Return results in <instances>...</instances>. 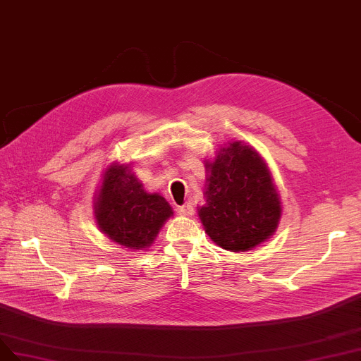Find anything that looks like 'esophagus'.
Here are the masks:
<instances>
[{
  "label": "esophagus",
  "mask_w": 361,
  "mask_h": 361,
  "mask_svg": "<svg viewBox=\"0 0 361 361\" xmlns=\"http://www.w3.org/2000/svg\"><path fill=\"white\" fill-rule=\"evenodd\" d=\"M177 212L180 216H192L193 214V207L190 204H184L177 207Z\"/></svg>",
  "instance_id": "34e87169"
}]
</instances>
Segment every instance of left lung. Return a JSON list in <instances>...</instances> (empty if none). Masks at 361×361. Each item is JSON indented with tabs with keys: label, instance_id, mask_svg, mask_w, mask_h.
Listing matches in <instances>:
<instances>
[{
	"label": "left lung",
	"instance_id": "obj_1",
	"mask_svg": "<svg viewBox=\"0 0 361 361\" xmlns=\"http://www.w3.org/2000/svg\"><path fill=\"white\" fill-rule=\"evenodd\" d=\"M204 229L219 247L248 251L264 243L281 217V201L262 156L241 141L221 147L205 164Z\"/></svg>",
	"mask_w": 361,
	"mask_h": 361
}]
</instances>
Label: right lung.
Returning <instances> with one entry per match:
<instances>
[{"instance_id": "obj_1", "label": "right lung", "mask_w": 361, "mask_h": 361, "mask_svg": "<svg viewBox=\"0 0 361 361\" xmlns=\"http://www.w3.org/2000/svg\"><path fill=\"white\" fill-rule=\"evenodd\" d=\"M93 208L99 231L130 250L150 247L173 214L165 197L147 193L129 166L118 164L104 172Z\"/></svg>"}]
</instances>
